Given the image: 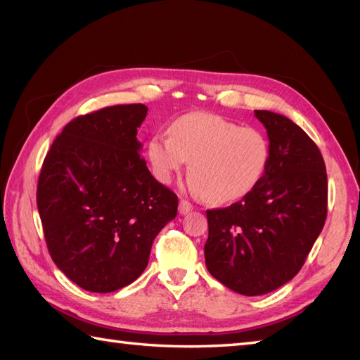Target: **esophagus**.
<instances>
[{
	"label": "esophagus",
	"instance_id": "34e87169",
	"mask_svg": "<svg viewBox=\"0 0 360 360\" xmlns=\"http://www.w3.org/2000/svg\"><path fill=\"white\" fill-rule=\"evenodd\" d=\"M192 209H193V205L190 204L188 201H186V200L179 201V213H181V215H187V213Z\"/></svg>",
	"mask_w": 360,
	"mask_h": 360
}]
</instances>
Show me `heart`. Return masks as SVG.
<instances>
[{"label":"heart","instance_id":"1","mask_svg":"<svg viewBox=\"0 0 360 360\" xmlns=\"http://www.w3.org/2000/svg\"><path fill=\"white\" fill-rule=\"evenodd\" d=\"M148 160L162 184H170L188 160L190 192L226 204L259 184L271 160V143L257 128L198 111L174 119L170 136H153Z\"/></svg>","mask_w":360,"mask_h":360}]
</instances>
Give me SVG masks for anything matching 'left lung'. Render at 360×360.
Here are the masks:
<instances>
[{"instance_id": "8db88e82", "label": "left lung", "mask_w": 360, "mask_h": 360, "mask_svg": "<svg viewBox=\"0 0 360 360\" xmlns=\"http://www.w3.org/2000/svg\"><path fill=\"white\" fill-rule=\"evenodd\" d=\"M271 143L259 184L226 209L207 210L205 266L243 295H263L292 280L326 219L328 178L319 147L281 114L255 110Z\"/></svg>"}]
</instances>
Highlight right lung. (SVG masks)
I'll return each instance as SVG.
<instances>
[{
    "mask_svg": "<svg viewBox=\"0 0 360 360\" xmlns=\"http://www.w3.org/2000/svg\"><path fill=\"white\" fill-rule=\"evenodd\" d=\"M142 103L79 116L44 158L37 205L51 258L89 292L128 286L148 264L151 244L178 213V196L141 156Z\"/></svg>",
    "mask_w": 360,
    "mask_h": 360,
    "instance_id": "1",
    "label": "right lung"
}]
</instances>
